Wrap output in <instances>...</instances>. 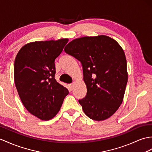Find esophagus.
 <instances>
[{"instance_id": "1", "label": "esophagus", "mask_w": 152, "mask_h": 152, "mask_svg": "<svg viewBox=\"0 0 152 152\" xmlns=\"http://www.w3.org/2000/svg\"><path fill=\"white\" fill-rule=\"evenodd\" d=\"M74 86H75V83H72L71 84H69V89H70V91H72L73 89Z\"/></svg>"}]
</instances>
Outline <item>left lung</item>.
I'll list each match as a JSON object with an SVG mask.
<instances>
[{
    "mask_svg": "<svg viewBox=\"0 0 152 152\" xmlns=\"http://www.w3.org/2000/svg\"><path fill=\"white\" fill-rule=\"evenodd\" d=\"M64 50L82 63L87 94L79 103L88 117L104 121L121 106L128 82L124 50L110 37L100 35L75 39Z\"/></svg>",
    "mask_w": 152,
    "mask_h": 152,
    "instance_id": "1",
    "label": "left lung"
}]
</instances>
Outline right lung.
Here are the masks:
<instances>
[{
  "instance_id": "obj_1",
  "label": "right lung",
  "mask_w": 152,
  "mask_h": 152,
  "mask_svg": "<svg viewBox=\"0 0 152 152\" xmlns=\"http://www.w3.org/2000/svg\"><path fill=\"white\" fill-rule=\"evenodd\" d=\"M68 39L31 42L17 53L14 63V82L27 111L42 121L57 115L68 89L55 79L54 61Z\"/></svg>"
}]
</instances>
